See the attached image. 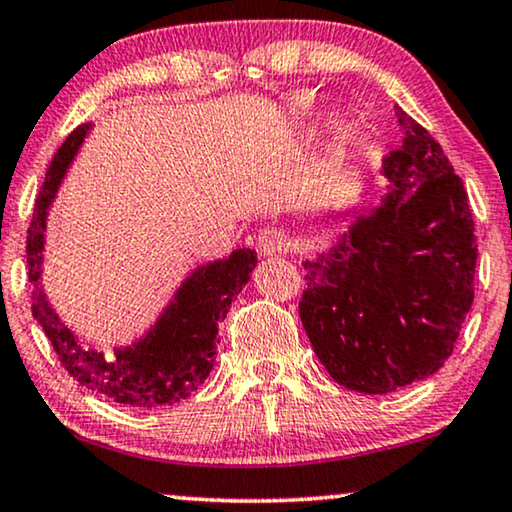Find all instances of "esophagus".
<instances>
[{
    "label": "esophagus",
    "instance_id": "1",
    "mask_svg": "<svg viewBox=\"0 0 512 512\" xmlns=\"http://www.w3.org/2000/svg\"><path fill=\"white\" fill-rule=\"evenodd\" d=\"M291 247L289 235L284 230L277 228H265L256 235V249L261 256H277V254H286Z\"/></svg>",
    "mask_w": 512,
    "mask_h": 512
}]
</instances>
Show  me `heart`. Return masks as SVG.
<instances>
[{"label":"heart","instance_id":"obj_1","mask_svg":"<svg viewBox=\"0 0 512 512\" xmlns=\"http://www.w3.org/2000/svg\"><path fill=\"white\" fill-rule=\"evenodd\" d=\"M291 111L300 118L310 116L314 107L310 100H305V97H296V100H291ZM331 137H333V153L335 156H345V151L352 146L354 142V128L352 123L345 121V118H335L331 123Z\"/></svg>","mask_w":512,"mask_h":512}]
</instances>
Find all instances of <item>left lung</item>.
Listing matches in <instances>:
<instances>
[{"mask_svg": "<svg viewBox=\"0 0 512 512\" xmlns=\"http://www.w3.org/2000/svg\"><path fill=\"white\" fill-rule=\"evenodd\" d=\"M403 144L382 163L380 205L338 212L331 247L305 261L300 321L342 387L389 394L452 354L473 305L478 244L466 188L440 144L396 107Z\"/></svg>", "mask_w": 512, "mask_h": 512, "instance_id": "left-lung-1", "label": "left lung"}]
</instances>
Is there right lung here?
Returning <instances> with one entry per match:
<instances>
[{
    "mask_svg": "<svg viewBox=\"0 0 512 512\" xmlns=\"http://www.w3.org/2000/svg\"><path fill=\"white\" fill-rule=\"evenodd\" d=\"M90 128L93 123L79 125L55 153L34 207L32 226L27 230V265L34 284L32 314L44 328L67 373L86 389L139 410L181 403L212 373L219 345V321L226 319L233 298L249 282L258 263L256 251L235 249L226 258L193 268L149 331L130 345L114 347V352L83 345L48 300L41 282V265L48 209Z\"/></svg>",
    "mask_w": 512,
    "mask_h": 512,
    "instance_id": "right-lung-1",
    "label": "right lung"
}]
</instances>
